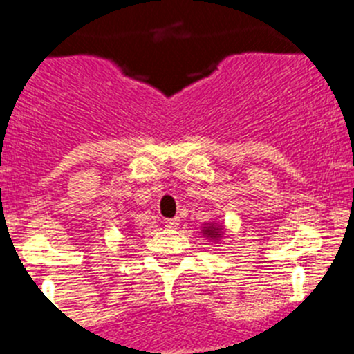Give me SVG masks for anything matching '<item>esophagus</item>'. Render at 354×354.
<instances>
[{
    "mask_svg": "<svg viewBox=\"0 0 354 354\" xmlns=\"http://www.w3.org/2000/svg\"><path fill=\"white\" fill-rule=\"evenodd\" d=\"M178 224H180V219H178V217H173V219L164 221V226H166V227H178Z\"/></svg>",
    "mask_w": 354,
    "mask_h": 354,
    "instance_id": "34e87169",
    "label": "esophagus"
}]
</instances>
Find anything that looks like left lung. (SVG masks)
I'll return each mask as SVG.
<instances>
[{
	"label": "left lung",
	"instance_id": "8db88e82",
	"mask_svg": "<svg viewBox=\"0 0 354 354\" xmlns=\"http://www.w3.org/2000/svg\"><path fill=\"white\" fill-rule=\"evenodd\" d=\"M203 231H205L207 236H210V238H219L221 236V230H217V227L209 226V227H205Z\"/></svg>",
	"mask_w": 354,
	"mask_h": 354
}]
</instances>
